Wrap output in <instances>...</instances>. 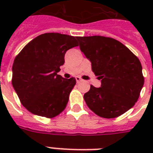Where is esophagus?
I'll use <instances>...</instances> for the list:
<instances>
[{
	"mask_svg": "<svg viewBox=\"0 0 153 153\" xmlns=\"http://www.w3.org/2000/svg\"><path fill=\"white\" fill-rule=\"evenodd\" d=\"M75 79H76V82H78V83H79V82L82 81V79H80L79 77H76V78H75Z\"/></svg>",
	"mask_w": 153,
	"mask_h": 153,
	"instance_id": "34e87169",
	"label": "esophagus"
}]
</instances>
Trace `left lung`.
Instances as JSON below:
<instances>
[{"label": "left lung", "mask_w": 153, "mask_h": 153, "mask_svg": "<svg viewBox=\"0 0 153 153\" xmlns=\"http://www.w3.org/2000/svg\"><path fill=\"white\" fill-rule=\"evenodd\" d=\"M82 52L91 62L101 87L91 85L84 94L86 105L98 116L114 118L131 109L144 85L140 60L123 44L109 37L78 36Z\"/></svg>", "instance_id": "left-lung-1"}]
</instances>
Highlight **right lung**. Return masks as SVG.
Here are the masks:
<instances>
[{"label":"right lung","mask_w":153,"mask_h":153,"mask_svg":"<svg viewBox=\"0 0 153 153\" xmlns=\"http://www.w3.org/2000/svg\"><path fill=\"white\" fill-rule=\"evenodd\" d=\"M79 46L75 37L44 33L36 37L14 59L12 83L21 104L32 114L52 118L66 108L76 84L57 73L67 50Z\"/></svg>","instance_id":"obj_1"}]
</instances>
